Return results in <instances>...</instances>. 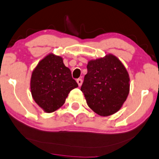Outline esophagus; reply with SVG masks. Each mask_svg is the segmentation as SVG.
<instances>
[{"label":"esophagus","instance_id":"1","mask_svg":"<svg viewBox=\"0 0 159 159\" xmlns=\"http://www.w3.org/2000/svg\"><path fill=\"white\" fill-rule=\"evenodd\" d=\"M76 82H77L78 86H81L82 84H83V80L82 79H78L77 80H76Z\"/></svg>","mask_w":159,"mask_h":159}]
</instances>
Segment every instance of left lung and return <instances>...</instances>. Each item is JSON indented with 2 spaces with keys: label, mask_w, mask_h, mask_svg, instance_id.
<instances>
[{
  "label": "left lung",
  "mask_w": 159,
  "mask_h": 159,
  "mask_svg": "<svg viewBox=\"0 0 159 159\" xmlns=\"http://www.w3.org/2000/svg\"><path fill=\"white\" fill-rule=\"evenodd\" d=\"M87 70L80 90L88 106L103 117L118 111L129 92V76L123 63L108 54L89 61Z\"/></svg>",
  "instance_id": "left-lung-1"
}]
</instances>
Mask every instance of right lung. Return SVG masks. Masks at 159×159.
I'll use <instances>...</instances> for the list:
<instances>
[{
	"label": "right lung",
	"instance_id": "add662e5",
	"mask_svg": "<svg viewBox=\"0 0 159 159\" xmlns=\"http://www.w3.org/2000/svg\"><path fill=\"white\" fill-rule=\"evenodd\" d=\"M78 84L63 58L50 53L33 70L30 80L32 98L45 113H52L65 102L68 94Z\"/></svg>",
	"mask_w": 159,
	"mask_h": 159
}]
</instances>
